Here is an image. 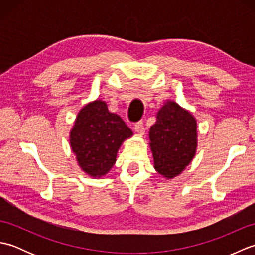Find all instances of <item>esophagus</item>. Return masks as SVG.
Masks as SVG:
<instances>
[{
    "mask_svg": "<svg viewBox=\"0 0 255 255\" xmlns=\"http://www.w3.org/2000/svg\"><path fill=\"white\" fill-rule=\"evenodd\" d=\"M134 130H136V132H138L139 134H143L144 133V124L143 122H137L136 124H134Z\"/></svg>",
    "mask_w": 255,
    "mask_h": 255,
    "instance_id": "1",
    "label": "esophagus"
}]
</instances>
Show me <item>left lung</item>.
<instances>
[{
    "label": "left lung",
    "instance_id": "1",
    "mask_svg": "<svg viewBox=\"0 0 255 255\" xmlns=\"http://www.w3.org/2000/svg\"><path fill=\"white\" fill-rule=\"evenodd\" d=\"M154 169L166 178L178 175L191 163L197 147V124L175 102H166L149 131Z\"/></svg>",
    "mask_w": 255,
    "mask_h": 255
}]
</instances>
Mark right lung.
<instances>
[{
    "mask_svg": "<svg viewBox=\"0 0 255 255\" xmlns=\"http://www.w3.org/2000/svg\"><path fill=\"white\" fill-rule=\"evenodd\" d=\"M131 136L123 119L108 111L105 102L96 100L79 112L70 132V145L81 169L101 177L115 164L124 140Z\"/></svg>",
    "mask_w": 255,
    "mask_h": 255,
    "instance_id": "obj_1",
    "label": "right lung"
}]
</instances>
